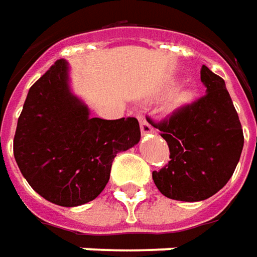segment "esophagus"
Masks as SVG:
<instances>
[{
    "mask_svg": "<svg viewBox=\"0 0 257 257\" xmlns=\"http://www.w3.org/2000/svg\"><path fill=\"white\" fill-rule=\"evenodd\" d=\"M138 119L141 121V131H142L143 135H145V134H152V132L155 131L151 123H149V122L145 119L143 114H138Z\"/></svg>",
    "mask_w": 257,
    "mask_h": 257,
    "instance_id": "1",
    "label": "esophagus"
}]
</instances>
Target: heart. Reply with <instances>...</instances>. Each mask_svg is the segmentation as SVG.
<instances>
[{
    "mask_svg": "<svg viewBox=\"0 0 257 257\" xmlns=\"http://www.w3.org/2000/svg\"><path fill=\"white\" fill-rule=\"evenodd\" d=\"M190 97H191V92L188 91V90H177V91L174 92V95H173V104L174 105L183 104V102L188 101Z\"/></svg>",
    "mask_w": 257,
    "mask_h": 257,
    "instance_id": "heart-1",
    "label": "heart"
}]
</instances>
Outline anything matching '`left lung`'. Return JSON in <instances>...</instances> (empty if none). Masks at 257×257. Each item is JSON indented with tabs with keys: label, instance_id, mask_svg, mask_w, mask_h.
<instances>
[{
	"label": "left lung",
	"instance_id": "obj_1",
	"mask_svg": "<svg viewBox=\"0 0 257 257\" xmlns=\"http://www.w3.org/2000/svg\"><path fill=\"white\" fill-rule=\"evenodd\" d=\"M207 94L149 122L169 145L170 160L152 173L159 191L177 201H202L218 193L236 169L243 132L225 81L202 66Z\"/></svg>",
	"mask_w": 257,
	"mask_h": 257
}]
</instances>
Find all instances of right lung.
Returning a JSON list of instances; mask_svg holds the SVG:
<instances>
[{
  "mask_svg": "<svg viewBox=\"0 0 257 257\" xmlns=\"http://www.w3.org/2000/svg\"><path fill=\"white\" fill-rule=\"evenodd\" d=\"M67 63L57 62L29 88L14 136V156L45 200L77 207L105 188L116 153L141 139L136 118H90L70 92Z\"/></svg>",
  "mask_w": 257,
  "mask_h": 257,
  "instance_id": "right-lung-1",
  "label": "right lung"
}]
</instances>
